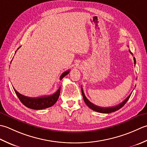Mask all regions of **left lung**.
<instances>
[{
    "label": "left lung",
    "instance_id": "1",
    "mask_svg": "<svg viewBox=\"0 0 147 147\" xmlns=\"http://www.w3.org/2000/svg\"><path fill=\"white\" fill-rule=\"evenodd\" d=\"M129 53L131 54V55H133V53L131 52L130 50H129ZM133 59H134V65H135L136 64V59H135V58H134V57L133 58ZM134 66H135V65H134ZM81 91H82V94L84 101V102L86 103V104L87 105H88L89 108H90L91 109H92V110H94V111L100 112V113H112V112L117 111V110H119L120 109H121V108L123 107L125 103H126V102L128 101L129 99L131 94H132V92H131V93L130 94V95H129V96L126 99H125V100L124 101H122L121 103H120L119 105H118L115 106V107H99V106L95 105H94L93 103H92L91 102H90V101H89L88 100V98L86 97L84 93L82 88H81Z\"/></svg>",
    "mask_w": 147,
    "mask_h": 147
}]
</instances>
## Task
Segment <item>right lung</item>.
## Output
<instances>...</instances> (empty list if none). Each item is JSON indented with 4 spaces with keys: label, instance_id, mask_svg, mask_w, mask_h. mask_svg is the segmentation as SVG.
I'll return each instance as SVG.
<instances>
[{
    "label": "right lung",
    "instance_id": "obj_1",
    "mask_svg": "<svg viewBox=\"0 0 147 147\" xmlns=\"http://www.w3.org/2000/svg\"><path fill=\"white\" fill-rule=\"evenodd\" d=\"M69 72L70 70H67L65 71L64 73H63L60 76V78H59L60 80H61L63 78L67 76V74H69ZM13 89L15 93L16 94L17 96L20 99L21 102L26 107L34 110H42L47 109V108H49L54 105L57 100H58L61 90L60 87H59L58 90L55 92L53 94L49 96H44L37 98H30L21 94L14 88Z\"/></svg>",
    "mask_w": 147,
    "mask_h": 147
}]
</instances>
